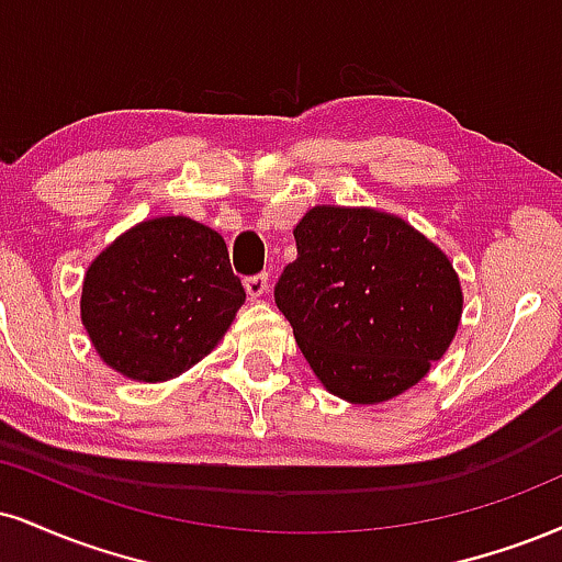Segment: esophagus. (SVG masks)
Returning a JSON list of instances; mask_svg holds the SVG:
<instances>
[{"label":"esophagus","mask_w":562,"mask_h":562,"mask_svg":"<svg viewBox=\"0 0 562 562\" xmlns=\"http://www.w3.org/2000/svg\"><path fill=\"white\" fill-rule=\"evenodd\" d=\"M243 285H246V293L251 295V299H261V295L269 290V274L259 272V274L246 277V280H243Z\"/></svg>","instance_id":"obj_1"}]
</instances>
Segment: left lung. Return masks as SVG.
Segmentation results:
<instances>
[{
  "label": "left lung",
  "mask_w": 562,
  "mask_h": 562,
  "mask_svg": "<svg viewBox=\"0 0 562 562\" xmlns=\"http://www.w3.org/2000/svg\"><path fill=\"white\" fill-rule=\"evenodd\" d=\"M293 235L299 256L282 269L274 303L324 387L350 403L414 387L461 322L448 256L374 209L314 206Z\"/></svg>",
  "instance_id": "8db88e82"
}]
</instances>
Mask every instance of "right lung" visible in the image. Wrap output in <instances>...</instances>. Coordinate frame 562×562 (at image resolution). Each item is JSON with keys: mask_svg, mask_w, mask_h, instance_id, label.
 I'll return each instance as SVG.
<instances>
[{"mask_svg": "<svg viewBox=\"0 0 562 562\" xmlns=\"http://www.w3.org/2000/svg\"><path fill=\"white\" fill-rule=\"evenodd\" d=\"M243 301L222 235L188 216H159L88 267L80 316L112 369L161 382L204 358Z\"/></svg>", "mask_w": 562, "mask_h": 562, "instance_id": "right-lung-1", "label": "right lung"}]
</instances>
